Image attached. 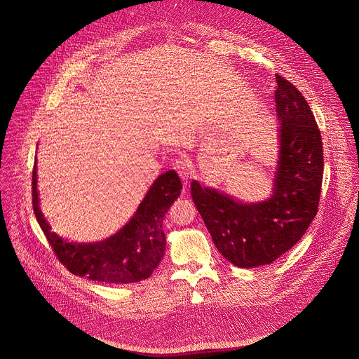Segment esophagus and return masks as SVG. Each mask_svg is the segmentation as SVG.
I'll use <instances>...</instances> for the list:
<instances>
[{"instance_id": "34e87169", "label": "esophagus", "mask_w": 359, "mask_h": 359, "mask_svg": "<svg viewBox=\"0 0 359 359\" xmlns=\"http://www.w3.org/2000/svg\"><path fill=\"white\" fill-rule=\"evenodd\" d=\"M174 170L178 172V175L181 177L182 181L188 182V180L191 178V174H192V164L188 160H177L174 163Z\"/></svg>"}]
</instances>
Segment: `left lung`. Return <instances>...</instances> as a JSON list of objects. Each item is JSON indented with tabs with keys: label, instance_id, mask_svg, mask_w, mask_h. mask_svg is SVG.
Listing matches in <instances>:
<instances>
[{
	"label": "left lung",
	"instance_id": "left-lung-1",
	"mask_svg": "<svg viewBox=\"0 0 359 359\" xmlns=\"http://www.w3.org/2000/svg\"><path fill=\"white\" fill-rule=\"evenodd\" d=\"M276 77L275 107L279 157L272 195L247 203L192 181L191 194L219 252L240 268L273 262L306 233L323 181V143L313 112L300 91Z\"/></svg>",
	"mask_w": 359,
	"mask_h": 359
}]
</instances>
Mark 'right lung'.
I'll return each instance as SVG.
<instances>
[{"label": "right lung", "instance_id": "obj_1", "mask_svg": "<svg viewBox=\"0 0 359 359\" xmlns=\"http://www.w3.org/2000/svg\"><path fill=\"white\" fill-rule=\"evenodd\" d=\"M36 187L35 163L34 212L59 261L77 276L107 283H133L153 273L165 251L163 219L182 189L178 174L167 171L153 182L136 213L118 233L97 243H69L50 230L39 208Z\"/></svg>", "mask_w": 359, "mask_h": 359}]
</instances>
